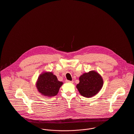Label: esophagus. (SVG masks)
Returning <instances> with one entry per match:
<instances>
[{"instance_id": "34e87169", "label": "esophagus", "mask_w": 134, "mask_h": 134, "mask_svg": "<svg viewBox=\"0 0 134 134\" xmlns=\"http://www.w3.org/2000/svg\"><path fill=\"white\" fill-rule=\"evenodd\" d=\"M66 82L67 83H74V82L72 81H69V80H66Z\"/></svg>"}]
</instances>
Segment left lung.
<instances>
[{
  "label": "left lung",
  "mask_w": 134,
  "mask_h": 134,
  "mask_svg": "<svg viewBox=\"0 0 134 134\" xmlns=\"http://www.w3.org/2000/svg\"><path fill=\"white\" fill-rule=\"evenodd\" d=\"M80 82L76 88L80 93L86 98H90L97 94L102 89L103 80L101 75L94 70L84 73L79 77Z\"/></svg>",
  "instance_id": "8db88e82"
}]
</instances>
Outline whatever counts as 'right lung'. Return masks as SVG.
I'll return each instance as SVG.
<instances>
[{
	"instance_id": "obj_1",
	"label": "right lung",
	"mask_w": 134,
	"mask_h": 134,
	"mask_svg": "<svg viewBox=\"0 0 134 134\" xmlns=\"http://www.w3.org/2000/svg\"><path fill=\"white\" fill-rule=\"evenodd\" d=\"M63 84L56 75L51 72L45 71L40 74L36 83V87L42 95L51 97L56 96Z\"/></svg>"
}]
</instances>
